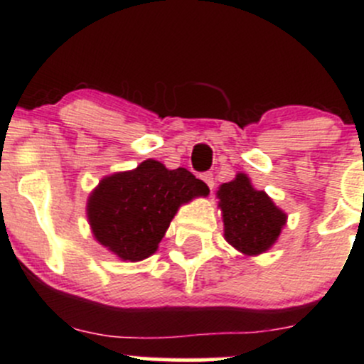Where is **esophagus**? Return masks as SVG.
I'll list each match as a JSON object with an SVG mask.
<instances>
[{
  "label": "esophagus",
  "instance_id": "esophagus-1",
  "mask_svg": "<svg viewBox=\"0 0 364 364\" xmlns=\"http://www.w3.org/2000/svg\"><path fill=\"white\" fill-rule=\"evenodd\" d=\"M202 179H203V181H205V185L210 188V190H212V188H214V176H212V173H203L202 174Z\"/></svg>",
  "mask_w": 364,
  "mask_h": 364
}]
</instances>
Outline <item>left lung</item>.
<instances>
[{"mask_svg":"<svg viewBox=\"0 0 364 364\" xmlns=\"http://www.w3.org/2000/svg\"><path fill=\"white\" fill-rule=\"evenodd\" d=\"M223 210L224 237L246 257L265 253L277 241L287 215L265 191L255 190L250 178L237 173L217 191Z\"/></svg>","mask_w":364,"mask_h":364,"instance_id":"left-lung-1","label":"left lung"}]
</instances>
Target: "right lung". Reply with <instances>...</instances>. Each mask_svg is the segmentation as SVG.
Masks as SVG:
<instances>
[{
  "label": "right lung",
  "instance_id": "right-lung-1",
  "mask_svg": "<svg viewBox=\"0 0 364 364\" xmlns=\"http://www.w3.org/2000/svg\"><path fill=\"white\" fill-rule=\"evenodd\" d=\"M208 186L185 168L147 159L135 169L101 179L87 202L92 235L121 260L140 262L157 252L178 208Z\"/></svg>",
  "mask_w": 364,
  "mask_h": 364
}]
</instances>
